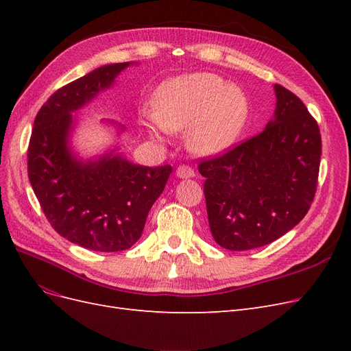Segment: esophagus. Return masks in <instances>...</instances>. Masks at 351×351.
I'll return each mask as SVG.
<instances>
[{
  "mask_svg": "<svg viewBox=\"0 0 351 351\" xmlns=\"http://www.w3.org/2000/svg\"><path fill=\"white\" fill-rule=\"evenodd\" d=\"M176 176L178 178H190V177H195V169L189 165H180L176 169Z\"/></svg>",
  "mask_w": 351,
  "mask_h": 351,
  "instance_id": "obj_1",
  "label": "esophagus"
}]
</instances>
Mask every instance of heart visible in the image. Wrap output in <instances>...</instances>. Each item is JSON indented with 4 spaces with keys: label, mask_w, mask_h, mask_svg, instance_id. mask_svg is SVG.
<instances>
[{
    "label": "heart",
    "mask_w": 351,
    "mask_h": 351,
    "mask_svg": "<svg viewBox=\"0 0 351 351\" xmlns=\"http://www.w3.org/2000/svg\"><path fill=\"white\" fill-rule=\"evenodd\" d=\"M154 123L147 130L186 132L189 149L200 156L227 151L249 119V99L236 84L210 73H189L165 80L152 99Z\"/></svg>",
    "instance_id": "1"
}]
</instances>
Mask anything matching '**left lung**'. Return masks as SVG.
<instances>
[{"mask_svg":"<svg viewBox=\"0 0 351 351\" xmlns=\"http://www.w3.org/2000/svg\"><path fill=\"white\" fill-rule=\"evenodd\" d=\"M277 108L265 130L199 164L214 240L249 250L289 232L309 210L317 186L319 125L293 92L275 84Z\"/></svg>","mask_w":351,"mask_h":351,"instance_id":"8db88e82","label":"left lung"}]
</instances>
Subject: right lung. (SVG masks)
<instances>
[{"label":"right lung","mask_w":351,"mask_h":351,"mask_svg":"<svg viewBox=\"0 0 351 351\" xmlns=\"http://www.w3.org/2000/svg\"><path fill=\"white\" fill-rule=\"evenodd\" d=\"M130 62L102 66L60 88L36 114L27 174L47 219L60 236L95 252H120L141 239L171 165L143 167L119 154L83 162L71 154L73 114L112 86Z\"/></svg>","instance_id":"add662e5"}]
</instances>
